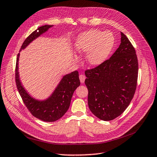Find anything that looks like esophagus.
Returning a JSON list of instances; mask_svg holds the SVG:
<instances>
[{
  "label": "esophagus",
  "mask_w": 157,
  "mask_h": 157,
  "mask_svg": "<svg viewBox=\"0 0 157 157\" xmlns=\"http://www.w3.org/2000/svg\"><path fill=\"white\" fill-rule=\"evenodd\" d=\"M79 79H80V82H81V83H83L85 82V79H86V76L83 74L79 75Z\"/></svg>",
  "instance_id": "obj_1"
}]
</instances>
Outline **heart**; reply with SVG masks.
<instances>
[{"label":"heart","instance_id":"1","mask_svg":"<svg viewBox=\"0 0 157 157\" xmlns=\"http://www.w3.org/2000/svg\"><path fill=\"white\" fill-rule=\"evenodd\" d=\"M79 53L86 54V60L91 66H98L108 59L114 45V37L110 32L93 29L83 33L75 41Z\"/></svg>","mask_w":157,"mask_h":157}]
</instances>
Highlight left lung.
<instances>
[{
    "instance_id": "1",
    "label": "left lung",
    "mask_w": 157,
    "mask_h": 157,
    "mask_svg": "<svg viewBox=\"0 0 157 157\" xmlns=\"http://www.w3.org/2000/svg\"><path fill=\"white\" fill-rule=\"evenodd\" d=\"M88 105L98 118L110 121L126 110L135 93L138 62L135 48L121 32V43L109 60L85 71Z\"/></svg>"
}]
</instances>
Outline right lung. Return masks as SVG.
<instances>
[{"label":"right lung","instance_id":"right-lung-1","mask_svg":"<svg viewBox=\"0 0 157 157\" xmlns=\"http://www.w3.org/2000/svg\"><path fill=\"white\" fill-rule=\"evenodd\" d=\"M53 25L39 27L25 39L20 51L25 48L33 40L45 33ZM20 53L17 55L16 66V83L20 95L25 106L35 118L44 122H55L68 110L74 91L80 86L78 71L76 70L63 76L55 91L44 100H38L31 97L22 85L18 71Z\"/></svg>","mask_w":157,"mask_h":157}]
</instances>
